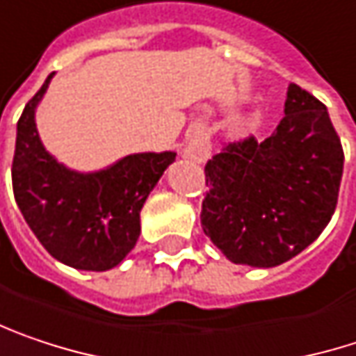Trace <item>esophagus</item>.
Listing matches in <instances>:
<instances>
[{
    "label": "esophagus",
    "mask_w": 356,
    "mask_h": 356,
    "mask_svg": "<svg viewBox=\"0 0 356 356\" xmlns=\"http://www.w3.org/2000/svg\"><path fill=\"white\" fill-rule=\"evenodd\" d=\"M208 154H210V143H208V138L204 134H195L189 140V145L185 146V156L191 159V161L202 163V161L208 159Z\"/></svg>",
    "instance_id": "34e87169"
}]
</instances>
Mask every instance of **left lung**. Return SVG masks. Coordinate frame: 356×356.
Instances as JSON below:
<instances>
[{"label": "left lung", "instance_id": "left-lung-1", "mask_svg": "<svg viewBox=\"0 0 356 356\" xmlns=\"http://www.w3.org/2000/svg\"><path fill=\"white\" fill-rule=\"evenodd\" d=\"M344 152L326 106L291 83L275 132L224 145L206 165L202 228L236 265L275 267L328 226Z\"/></svg>", "mask_w": 356, "mask_h": 356}]
</instances>
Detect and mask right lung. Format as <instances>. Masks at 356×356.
<instances>
[{
    "label": "right lung",
    "instance_id": "obj_1",
    "mask_svg": "<svg viewBox=\"0 0 356 356\" xmlns=\"http://www.w3.org/2000/svg\"><path fill=\"white\" fill-rule=\"evenodd\" d=\"M52 75L17 120L12 185L24 220L50 254L75 269L108 271L140 236V210L175 152H140L97 173L56 163L38 138L34 112Z\"/></svg>",
    "mask_w": 356,
    "mask_h": 356
}]
</instances>
